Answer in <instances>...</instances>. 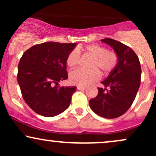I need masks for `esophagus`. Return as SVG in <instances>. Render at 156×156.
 I'll list each match as a JSON object with an SVG mask.
<instances>
[{"label": "esophagus", "mask_w": 156, "mask_h": 156, "mask_svg": "<svg viewBox=\"0 0 156 156\" xmlns=\"http://www.w3.org/2000/svg\"><path fill=\"white\" fill-rule=\"evenodd\" d=\"M86 89V87H83V86H78L77 87V89L78 90H84Z\"/></svg>", "instance_id": "1"}]
</instances>
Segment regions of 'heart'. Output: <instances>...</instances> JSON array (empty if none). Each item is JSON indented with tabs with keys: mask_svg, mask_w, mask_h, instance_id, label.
Wrapping results in <instances>:
<instances>
[{
	"mask_svg": "<svg viewBox=\"0 0 156 156\" xmlns=\"http://www.w3.org/2000/svg\"><path fill=\"white\" fill-rule=\"evenodd\" d=\"M83 50L93 57L89 64L90 69H78L73 70L69 75V81L71 84L77 86H87L100 78L99 72L103 74H108L117 64V56L112 51H107L103 46L98 44L87 45ZM80 53L78 50L74 49L67 55L66 62L69 68H73L78 64Z\"/></svg>",
	"mask_w": 156,
	"mask_h": 156,
	"instance_id": "heart-1",
	"label": "heart"
}]
</instances>
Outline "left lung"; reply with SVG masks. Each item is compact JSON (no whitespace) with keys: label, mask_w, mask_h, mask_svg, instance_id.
I'll return each instance as SVG.
<instances>
[{"label":"left lung","mask_w":156,"mask_h":156,"mask_svg":"<svg viewBox=\"0 0 156 156\" xmlns=\"http://www.w3.org/2000/svg\"><path fill=\"white\" fill-rule=\"evenodd\" d=\"M101 42L113 48L117 64L101 82L96 98L89 101V106L98 115L113 119L124 114L136 96L140 87L141 69L139 58L131 48L112 39Z\"/></svg>","instance_id":"obj_1"}]
</instances>
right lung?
<instances>
[{
  "instance_id": "right-lung-1",
  "label": "right lung",
  "mask_w": 156,
  "mask_h": 156,
  "mask_svg": "<svg viewBox=\"0 0 156 156\" xmlns=\"http://www.w3.org/2000/svg\"><path fill=\"white\" fill-rule=\"evenodd\" d=\"M77 44L44 42L29 48L21 57L17 82L24 101L39 115L55 117L70 104L76 87H59L58 82L68 78L66 59Z\"/></svg>"
}]
</instances>
